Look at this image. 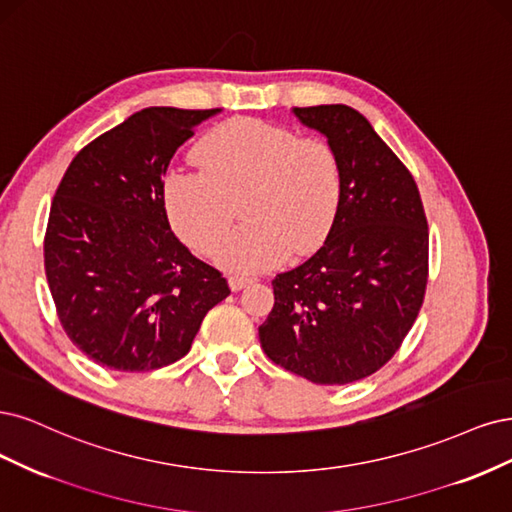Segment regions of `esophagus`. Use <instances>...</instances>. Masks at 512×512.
<instances>
[{
  "label": "esophagus",
  "instance_id": "esophagus-1",
  "mask_svg": "<svg viewBox=\"0 0 512 512\" xmlns=\"http://www.w3.org/2000/svg\"><path fill=\"white\" fill-rule=\"evenodd\" d=\"M227 280H229V287H232V291H240V289H244L246 285L255 283L253 276H242V274H232Z\"/></svg>",
  "mask_w": 512,
  "mask_h": 512
}]
</instances>
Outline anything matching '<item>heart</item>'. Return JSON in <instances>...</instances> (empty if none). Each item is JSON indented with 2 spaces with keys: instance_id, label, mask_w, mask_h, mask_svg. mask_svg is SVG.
<instances>
[{
  "instance_id": "heart-1",
  "label": "heart",
  "mask_w": 512,
  "mask_h": 512,
  "mask_svg": "<svg viewBox=\"0 0 512 512\" xmlns=\"http://www.w3.org/2000/svg\"><path fill=\"white\" fill-rule=\"evenodd\" d=\"M193 159L200 172H172L163 180V204L174 232L210 255L232 229L240 202L246 225L219 249L221 266L270 268L289 253L319 249L332 229L342 176L327 140L238 117L210 129Z\"/></svg>"
}]
</instances>
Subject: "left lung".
<instances>
[{
    "instance_id": "1",
    "label": "left lung",
    "mask_w": 512,
    "mask_h": 512,
    "mask_svg": "<svg viewBox=\"0 0 512 512\" xmlns=\"http://www.w3.org/2000/svg\"><path fill=\"white\" fill-rule=\"evenodd\" d=\"M340 161V204L325 244L272 280L274 308L259 325L276 366L317 385H346L381 370L423 306L430 232L415 178L364 114L295 108Z\"/></svg>"
}]
</instances>
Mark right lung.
Returning <instances> with one entry per match:
<instances>
[{"label":"right lung","instance_id":"right-lung-1","mask_svg":"<svg viewBox=\"0 0 512 512\" xmlns=\"http://www.w3.org/2000/svg\"><path fill=\"white\" fill-rule=\"evenodd\" d=\"M214 112L144 108L89 142L61 178L44 270L63 332L95 364H174L229 295L223 274L174 236L163 204L174 153Z\"/></svg>","mask_w":512,"mask_h":512}]
</instances>
